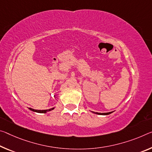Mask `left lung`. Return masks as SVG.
<instances>
[{
	"label": "left lung",
	"instance_id": "8db88e82",
	"mask_svg": "<svg viewBox=\"0 0 152 152\" xmlns=\"http://www.w3.org/2000/svg\"><path fill=\"white\" fill-rule=\"evenodd\" d=\"M93 112L95 113V114H99V115H108V114H110L111 113H112L113 112H107V113H98V112Z\"/></svg>",
	"mask_w": 152,
	"mask_h": 152
}]
</instances>
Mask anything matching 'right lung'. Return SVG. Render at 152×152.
I'll use <instances>...</instances> for the list:
<instances>
[{
	"label": "right lung",
	"mask_w": 152,
	"mask_h": 152,
	"mask_svg": "<svg viewBox=\"0 0 152 152\" xmlns=\"http://www.w3.org/2000/svg\"><path fill=\"white\" fill-rule=\"evenodd\" d=\"M29 110H30L31 111H33V112H37V113H47V112H50V111H51L55 109V107H53V108H50V109L49 110H34V109H32V108L31 107H28Z\"/></svg>",
	"instance_id": "1"
}]
</instances>
